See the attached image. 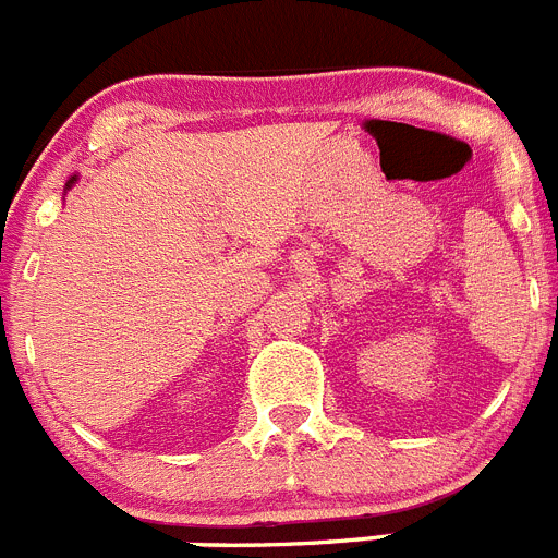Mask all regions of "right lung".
Wrapping results in <instances>:
<instances>
[{
  "mask_svg": "<svg viewBox=\"0 0 558 558\" xmlns=\"http://www.w3.org/2000/svg\"><path fill=\"white\" fill-rule=\"evenodd\" d=\"M74 182H76V173H74V177H71V179H69V182H65V191H69V187H71V185H74Z\"/></svg>",
  "mask_w": 558,
  "mask_h": 558,
  "instance_id": "obj_1",
  "label": "right lung"
}]
</instances>
